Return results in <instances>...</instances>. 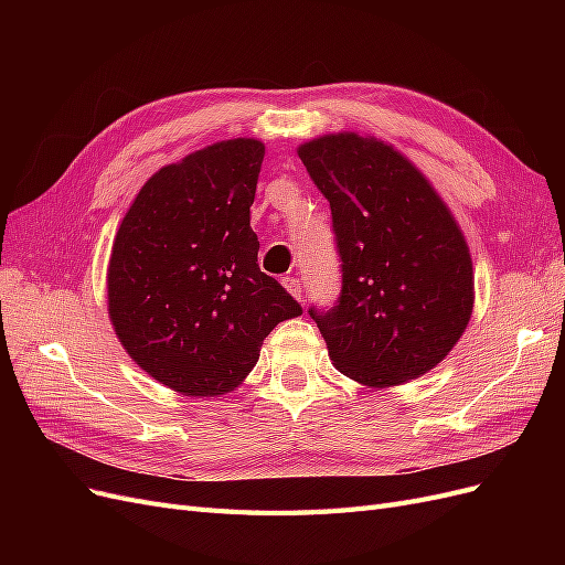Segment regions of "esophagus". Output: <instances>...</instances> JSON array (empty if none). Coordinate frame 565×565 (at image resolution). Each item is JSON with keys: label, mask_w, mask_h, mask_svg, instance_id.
Segmentation results:
<instances>
[{"label": "esophagus", "mask_w": 565, "mask_h": 565, "mask_svg": "<svg viewBox=\"0 0 565 565\" xmlns=\"http://www.w3.org/2000/svg\"><path fill=\"white\" fill-rule=\"evenodd\" d=\"M282 285H285L287 292L292 295L297 301H301V299H303V295H301V282H299L297 278H285V280H282Z\"/></svg>", "instance_id": "34e87169"}]
</instances>
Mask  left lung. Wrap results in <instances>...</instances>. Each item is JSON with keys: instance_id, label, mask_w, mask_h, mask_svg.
Masks as SVG:
<instances>
[{"instance_id": "obj_1", "label": "left lung", "mask_w": 565, "mask_h": 565, "mask_svg": "<svg viewBox=\"0 0 565 565\" xmlns=\"http://www.w3.org/2000/svg\"><path fill=\"white\" fill-rule=\"evenodd\" d=\"M297 152L330 202L341 256L337 306L309 309L330 361L370 388L422 377L471 320L465 233L429 179L382 139L322 134Z\"/></svg>"}]
</instances>
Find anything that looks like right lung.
Returning a JSON list of instances; mask_svg holds the SVG:
<instances>
[{"mask_svg": "<svg viewBox=\"0 0 565 565\" xmlns=\"http://www.w3.org/2000/svg\"><path fill=\"white\" fill-rule=\"evenodd\" d=\"M262 162V141L228 139L164 164L115 233L113 330L136 365L183 396L241 386L270 330L301 316L256 264L249 207Z\"/></svg>", "mask_w": 565, "mask_h": 565, "instance_id": "obj_1", "label": "right lung"}]
</instances>
